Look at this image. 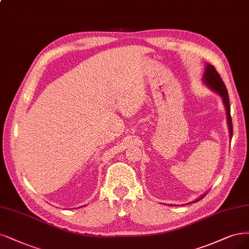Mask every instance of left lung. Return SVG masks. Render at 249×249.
<instances>
[{
	"label": "left lung",
	"instance_id": "obj_1",
	"mask_svg": "<svg viewBox=\"0 0 249 249\" xmlns=\"http://www.w3.org/2000/svg\"><path fill=\"white\" fill-rule=\"evenodd\" d=\"M203 83L208 87L210 89H212L214 92H216L218 96L221 97L222 103H224V106L226 109V113H227V122H228V126H229V133H230V138L232 139L233 136V124H232V118H231V107H230V100H229V95H228V90L224 81L221 80L219 74L215 70L212 65L206 63V66H205V72L202 77ZM205 196L202 195L200 198L196 199L192 203L198 202L201 200L203 196Z\"/></svg>",
	"mask_w": 249,
	"mask_h": 249
}]
</instances>
